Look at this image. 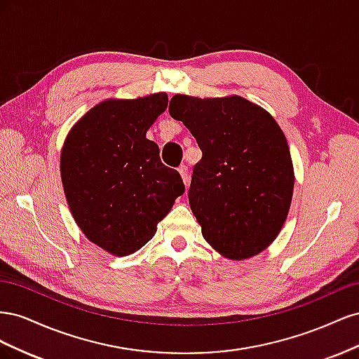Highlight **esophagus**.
<instances>
[{
    "instance_id": "1",
    "label": "esophagus",
    "mask_w": 359,
    "mask_h": 359,
    "mask_svg": "<svg viewBox=\"0 0 359 359\" xmlns=\"http://www.w3.org/2000/svg\"><path fill=\"white\" fill-rule=\"evenodd\" d=\"M178 172H180V175L182 178V182L187 186V184H189V168L182 165V166L178 168Z\"/></svg>"
}]
</instances>
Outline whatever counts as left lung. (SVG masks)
I'll return each mask as SVG.
<instances>
[{
  "instance_id": "1",
  "label": "left lung",
  "mask_w": 359,
  "mask_h": 359,
  "mask_svg": "<svg viewBox=\"0 0 359 359\" xmlns=\"http://www.w3.org/2000/svg\"><path fill=\"white\" fill-rule=\"evenodd\" d=\"M169 114L202 149L189 202L205 241L231 260L264 252L287 219L295 184L283 130L264 107L240 95L175 94Z\"/></svg>"
}]
</instances>
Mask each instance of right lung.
Segmentation results:
<instances>
[{"label":"right lung","mask_w":359,"mask_h":359,"mask_svg":"<svg viewBox=\"0 0 359 359\" xmlns=\"http://www.w3.org/2000/svg\"><path fill=\"white\" fill-rule=\"evenodd\" d=\"M166 107V93L103 100L64 140L60 170L73 219L114 256L142 248L184 193L180 173L163 165L157 144L147 139Z\"/></svg>","instance_id":"obj_1"}]
</instances>
